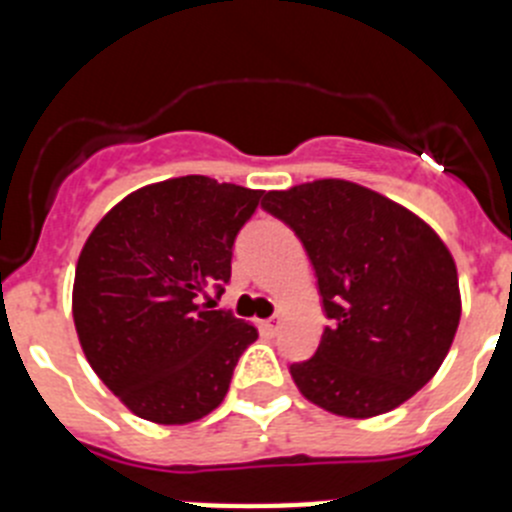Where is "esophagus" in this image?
Segmentation results:
<instances>
[{"label": "esophagus", "instance_id": "1", "mask_svg": "<svg viewBox=\"0 0 512 512\" xmlns=\"http://www.w3.org/2000/svg\"><path fill=\"white\" fill-rule=\"evenodd\" d=\"M261 328H264L266 336H277L279 328H282V320H279V318H269V320H264V323H261Z\"/></svg>", "mask_w": 512, "mask_h": 512}]
</instances>
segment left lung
<instances>
[{
  "label": "left lung",
  "mask_w": 512,
  "mask_h": 512,
  "mask_svg": "<svg viewBox=\"0 0 512 512\" xmlns=\"http://www.w3.org/2000/svg\"><path fill=\"white\" fill-rule=\"evenodd\" d=\"M264 207L305 246L330 325L289 366L302 397L341 418H374L433 379L461 318L459 274L431 225L346 179L266 192Z\"/></svg>",
  "instance_id": "1"
}]
</instances>
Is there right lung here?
Masks as SVG:
<instances>
[{
  "mask_svg": "<svg viewBox=\"0 0 512 512\" xmlns=\"http://www.w3.org/2000/svg\"><path fill=\"white\" fill-rule=\"evenodd\" d=\"M261 189L176 176L135 189L89 233L74 277L76 336L138 418L187 425L228 395L253 323L202 302L230 279L233 241Z\"/></svg>",
  "mask_w": 512,
  "mask_h": 512,
  "instance_id": "1",
  "label": "right lung"
}]
</instances>
